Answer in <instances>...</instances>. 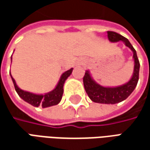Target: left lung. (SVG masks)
<instances>
[{
  "label": "left lung",
  "instance_id": "8db88e82",
  "mask_svg": "<svg viewBox=\"0 0 150 150\" xmlns=\"http://www.w3.org/2000/svg\"><path fill=\"white\" fill-rule=\"evenodd\" d=\"M108 38L111 42H123L125 46L132 51V59L134 61V68L131 78L129 81L120 86L105 87L99 84L95 81L90 74V71L87 70L83 77V85L87 94L95 103L106 104H115L125 100L131 95L137 87L139 79L140 62L137 59V52L129 41L122 35L112 31H108Z\"/></svg>",
  "mask_w": 150,
  "mask_h": 150
}]
</instances>
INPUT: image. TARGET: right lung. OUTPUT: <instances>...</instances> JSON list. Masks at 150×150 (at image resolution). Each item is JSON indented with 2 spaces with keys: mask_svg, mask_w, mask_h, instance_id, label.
Here are the masks:
<instances>
[{
  "mask_svg": "<svg viewBox=\"0 0 150 150\" xmlns=\"http://www.w3.org/2000/svg\"><path fill=\"white\" fill-rule=\"evenodd\" d=\"M72 71H73V68H71L68 71L63 72L59 79L58 83L55 86V88H54L52 91H49L47 93H44V94H36V93L24 91V90L21 89L17 85L15 79L12 76L11 73L10 72L9 73H10V76H11L13 85H14L15 90L17 91L18 96L23 100L27 102L28 104H31L34 107L38 108L39 106H42L43 108H45L50 107V106H54V105H57L58 104H59V102L62 100V94H63V85L65 83L67 79L71 75Z\"/></svg>",
  "mask_w": 150,
  "mask_h": 150,
  "instance_id": "right-lung-1",
  "label": "right lung"
}]
</instances>
